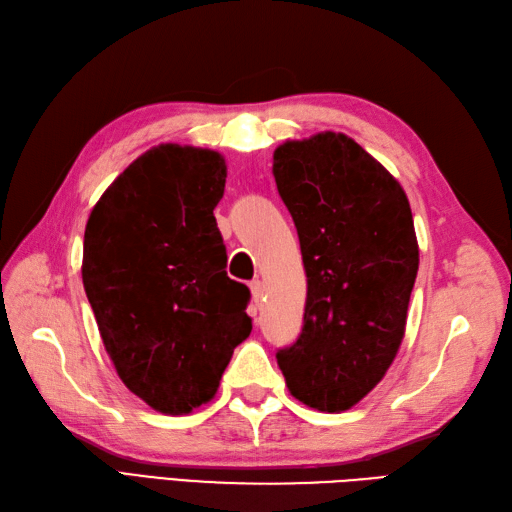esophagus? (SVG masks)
Wrapping results in <instances>:
<instances>
[{
    "instance_id": "34e87169",
    "label": "esophagus",
    "mask_w": 512,
    "mask_h": 512,
    "mask_svg": "<svg viewBox=\"0 0 512 512\" xmlns=\"http://www.w3.org/2000/svg\"><path fill=\"white\" fill-rule=\"evenodd\" d=\"M251 294H253V303L259 305L264 300V283L261 281H253L251 283Z\"/></svg>"
}]
</instances>
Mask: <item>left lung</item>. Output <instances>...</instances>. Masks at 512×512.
<instances>
[{"label": "left lung", "mask_w": 512, "mask_h": 512, "mask_svg": "<svg viewBox=\"0 0 512 512\" xmlns=\"http://www.w3.org/2000/svg\"><path fill=\"white\" fill-rule=\"evenodd\" d=\"M272 173L307 274L303 333L277 363L296 400L342 413L383 381L402 344L419 266L411 205L381 162L335 131L283 142Z\"/></svg>", "instance_id": "1"}]
</instances>
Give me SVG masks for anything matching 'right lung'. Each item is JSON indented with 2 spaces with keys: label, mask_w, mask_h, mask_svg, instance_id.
<instances>
[{
  "label": "right lung",
  "mask_w": 512,
  "mask_h": 512,
  "mask_svg": "<svg viewBox=\"0 0 512 512\" xmlns=\"http://www.w3.org/2000/svg\"><path fill=\"white\" fill-rule=\"evenodd\" d=\"M225 157L160 144L131 162L90 212L82 279L116 374L151 409L186 415L218 391L251 335V292L227 277L214 207Z\"/></svg>",
  "instance_id": "add662e5"
}]
</instances>
